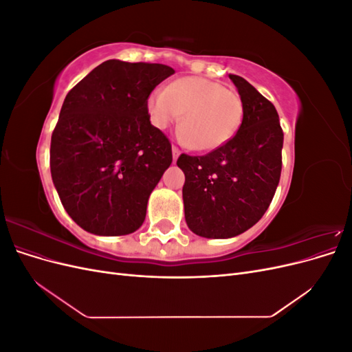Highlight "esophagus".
Listing matches in <instances>:
<instances>
[{"label":"esophagus","instance_id":"obj_1","mask_svg":"<svg viewBox=\"0 0 352 352\" xmlns=\"http://www.w3.org/2000/svg\"><path fill=\"white\" fill-rule=\"evenodd\" d=\"M172 154H173V163H176V162H177V158H179V155H180V151L177 150L176 146H172Z\"/></svg>","mask_w":352,"mask_h":352}]
</instances>
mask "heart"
<instances>
[{"label": "heart", "instance_id": "1", "mask_svg": "<svg viewBox=\"0 0 352 352\" xmlns=\"http://www.w3.org/2000/svg\"><path fill=\"white\" fill-rule=\"evenodd\" d=\"M154 127L167 129L180 120V140L197 151H212L238 132L243 104L235 89L202 78H180L155 88L146 101Z\"/></svg>", "mask_w": 352, "mask_h": 352}]
</instances>
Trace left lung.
Returning <instances> with one entry per match:
<instances>
[{
  "label": "left lung",
  "instance_id": "1",
  "mask_svg": "<svg viewBox=\"0 0 352 352\" xmlns=\"http://www.w3.org/2000/svg\"><path fill=\"white\" fill-rule=\"evenodd\" d=\"M243 104L236 135L202 157L182 154L188 228L202 238L238 236L269 208L279 185L283 132L274 105L251 83L229 74Z\"/></svg>",
  "mask_w": 352,
  "mask_h": 352
}]
</instances>
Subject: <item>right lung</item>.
Returning <instances> with one entry per match:
<instances>
[{"instance_id":"1","label":"right lung","mask_w":352,"mask_h":352,"mask_svg":"<svg viewBox=\"0 0 352 352\" xmlns=\"http://www.w3.org/2000/svg\"><path fill=\"white\" fill-rule=\"evenodd\" d=\"M175 70L107 60L63 102L51 136V177L67 214L94 235H129L172 164V145L154 127L146 101Z\"/></svg>"}]
</instances>
